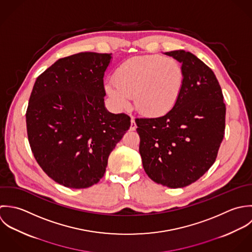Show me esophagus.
<instances>
[{
  "label": "esophagus",
  "instance_id": "esophagus-1",
  "mask_svg": "<svg viewBox=\"0 0 252 252\" xmlns=\"http://www.w3.org/2000/svg\"><path fill=\"white\" fill-rule=\"evenodd\" d=\"M136 124H135V121H134V118L131 116V124H130V130L131 131H133V130H135L136 129Z\"/></svg>",
  "mask_w": 252,
  "mask_h": 252
}]
</instances>
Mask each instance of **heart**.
Returning a JSON list of instances; mask_svg holds the SVG:
<instances>
[{
  "mask_svg": "<svg viewBox=\"0 0 252 252\" xmlns=\"http://www.w3.org/2000/svg\"><path fill=\"white\" fill-rule=\"evenodd\" d=\"M184 82V70L176 59L152 54L126 60L116 70L114 83L108 82L105 89L119 109H126L134 97L140 114L159 117L176 105Z\"/></svg>",
  "mask_w": 252,
  "mask_h": 252,
  "instance_id": "obj_1",
  "label": "heart"
}]
</instances>
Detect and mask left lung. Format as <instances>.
Wrapping results in <instances>:
<instances>
[{"label": "left lung", "mask_w": 252, "mask_h": 252, "mask_svg": "<svg viewBox=\"0 0 252 252\" xmlns=\"http://www.w3.org/2000/svg\"><path fill=\"white\" fill-rule=\"evenodd\" d=\"M182 64L184 88L171 111L135 119L145 172L158 184L186 187L214 163L225 133L226 107L220 85L201 59L189 51L165 52Z\"/></svg>", "instance_id": "1"}]
</instances>
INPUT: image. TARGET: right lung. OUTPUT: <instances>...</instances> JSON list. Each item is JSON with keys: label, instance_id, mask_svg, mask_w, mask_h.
<instances>
[{"label": "right lung", "instance_id": "1", "mask_svg": "<svg viewBox=\"0 0 252 252\" xmlns=\"http://www.w3.org/2000/svg\"><path fill=\"white\" fill-rule=\"evenodd\" d=\"M111 53L80 52L58 59L33 87L26 111L28 140L42 169L73 189L104 176L108 158L130 118L108 112L104 73Z\"/></svg>", "mask_w": 252, "mask_h": 252}]
</instances>
